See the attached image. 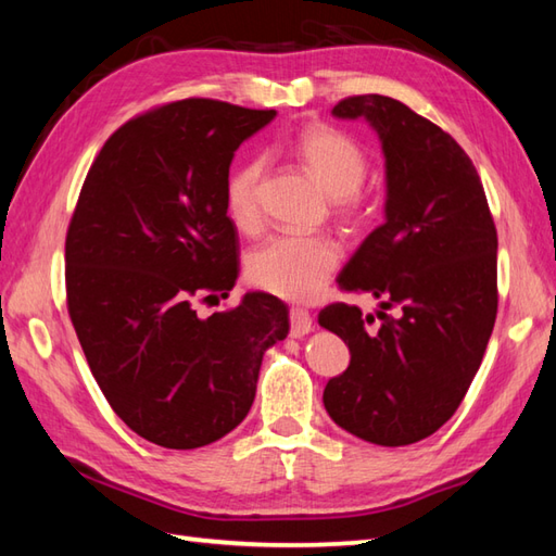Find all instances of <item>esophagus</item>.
Masks as SVG:
<instances>
[{
    "mask_svg": "<svg viewBox=\"0 0 556 556\" xmlns=\"http://www.w3.org/2000/svg\"><path fill=\"white\" fill-rule=\"evenodd\" d=\"M289 320H291V337H305L313 329V317L308 311L303 308H291L289 311Z\"/></svg>",
    "mask_w": 556,
    "mask_h": 556,
    "instance_id": "34e87169",
    "label": "esophagus"
}]
</instances>
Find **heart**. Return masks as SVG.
I'll list each match as a JSON object with an SVG mask.
<instances>
[{
    "label": "heart",
    "instance_id": "1",
    "mask_svg": "<svg viewBox=\"0 0 556 556\" xmlns=\"http://www.w3.org/2000/svg\"><path fill=\"white\" fill-rule=\"evenodd\" d=\"M291 150L308 167L325 191L332 195L334 212L346 224L368 217L361 186L368 176V152L356 138L334 126L311 124L291 138ZM265 162L248 157L236 164L224 184V203L236 227L253 231L260 227V184ZM341 260V248L332 236L279 233L253 251L248 260V279L257 289L287 301H311L325 289Z\"/></svg>",
    "mask_w": 556,
    "mask_h": 556
}]
</instances>
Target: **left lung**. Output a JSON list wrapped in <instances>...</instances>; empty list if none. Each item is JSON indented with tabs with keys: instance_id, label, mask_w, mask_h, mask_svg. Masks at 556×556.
I'll return each instance as SVG.
<instances>
[{
	"instance_id": "1",
	"label": "left lung",
	"mask_w": 556,
	"mask_h": 556,
	"mask_svg": "<svg viewBox=\"0 0 556 556\" xmlns=\"http://www.w3.org/2000/svg\"><path fill=\"white\" fill-rule=\"evenodd\" d=\"M341 119L365 116L387 157V222L341 269L344 291L380 311L332 303L317 320L351 351L325 387L339 428L406 446L454 416L485 356L497 317V229L473 162L456 140L404 102L344 98Z\"/></svg>"
}]
</instances>
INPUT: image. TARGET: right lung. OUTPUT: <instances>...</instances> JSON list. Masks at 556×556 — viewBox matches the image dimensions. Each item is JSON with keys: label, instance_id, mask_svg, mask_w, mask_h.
Instances as JSON below:
<instances>
[{"label": "right lung", "instance_id": "1", "mask_svg": "<svg viewBox=\"0 0 556 556\" xmlns=\"http://www.w3.org/2000/svg\"><path fill=\"white\" fill-rule=\"evenodd\" d=\"M275 110L188 98L128 119L83 181L66 231V308L90 372L143 440L198 448L253 406L263 353L289 334L269 293L200 317L239 277L224 184Z\"/></svg>", "mask_w": 556, "mask_h": 556}]
</instances>
